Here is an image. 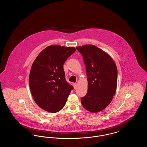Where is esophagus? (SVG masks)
Masks as SVG:
<instances>
[{
    "label": "esophagus",
    "mask_w": 147,
    "mask_h": 147,
    "mask_svg": "<svg viewBox=\"0 0 147 147\" xmlns=\"http://www.w3.org/2000/svg\"><path fill=\"white\" fill-rule=\"evenodd\" d=\"M73 86H74V89H77V86H78V85H77V83H74L73 84Z\"/></svg>",
    "instance_id": "1"
}]
</instances>
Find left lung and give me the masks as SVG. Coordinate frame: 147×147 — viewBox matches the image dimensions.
Here are the masks:
<instances>
[{
  "instance_id": "8db88e82",
  "label": "left lung",
  "mask_w": 147,
  "mask_h": 147,
  "mask_svg": "<svg viewBox=\"0 0 147 147\" xmlns=\"http://www.w3.org/2000/svg\"><path fill=\"white\" fill-rule=\"evenodd\" d=\"M82 55L86 67L88 92L82 98L84 108L92 113L105 109L115 95L117 69L111 57L96 46L85 45L76 47Z\"/></svg>"
}]
</instances>
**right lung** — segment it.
I'll return each instance as SVG.
<instances>
[{
  "mask_svg": "<svg viewBox=\"0 0 147 147\" xmlns=\"http://www.w3.org/2000/svg\"><path fill=\"white\" fill-rule=\"evenodd\" d=\"M76 50L53 45L42 50L35 59L29 85L35 102L43 110L55 113L65 104L73 87L65 80L63 64Z\"/></svg>",
  "mask_w": 147,
  "mask_h": 147,
  "instance_id": "add662e5",
  "label": "right lung"
}]
</instances>
